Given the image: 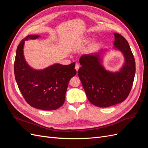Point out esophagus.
<instances>
[{
	"mask_svg": "<svg viewBox=\"0 0 148 148\" xmlns=\"http://www.w3.org/2000/svg\"><path fill=\"white\" fill-rule=\"evenodd\" d=\"M79 68V64H76V65H75V69H76V70H77V71H78V70Z\"/></svg>",
	"mask_w": 148,
	"mask_h": 148,
	"instance_id": "esophagus-1",
	"label": "esophagus"
}]
</instances>
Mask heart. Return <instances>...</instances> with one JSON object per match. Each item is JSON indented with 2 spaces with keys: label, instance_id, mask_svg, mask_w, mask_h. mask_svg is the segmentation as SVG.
I'll return each instance as SVG.
<instances>
[{
  "label": "heart",
  "instance_id": "b5f03b06",
  "mask_svg": "<svg viewBox=\"0 0 148 148\" xmlns=\"http://www.w3.org/2000/svg\"><path fill=\"white\" fill-rule=\"evenodd\" d=\"M91 40V37H86L82 40L81 43H82V44H86L90 42ZM95 42H97V41H95Z\"/></svg>",
  "mask_w": 148,
  "mask_h": 148
}]
</instances>
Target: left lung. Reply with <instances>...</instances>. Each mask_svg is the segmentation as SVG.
I'll return each instance as SVG.
<instances>
[{
    "instance_id": "obj_1",
    "label": "left lung",
    "mask_w": 148,
    "mask_h": 148,
    "mask_svg": "<svg viewBox=\"0 0 148 148\" xmlns=\"http://www.w3.org/2000/svg\"><path fill=\"white\" fill-rule=\"evenodd\" d=\"M113 49L124 57V63L118 71L106 69L103 59L109 49L83 54L79 60L82 65L78 71L88 99L99 107H108L122 102L131 91L135 75V61L128 42L122 35L114 33Z\"/></svg>"
}]
</instances>
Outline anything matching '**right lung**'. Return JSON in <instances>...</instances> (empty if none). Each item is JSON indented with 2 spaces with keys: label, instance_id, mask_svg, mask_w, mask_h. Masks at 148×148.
<instances>
[{
  "label": "right lung",
  "instance_id": "right-lung-1",
  "mask_svg": "<svg viewBox=\"0 0 148 148\" xmlns=\"http://www.w3.org/2000/svg\"><path fill=\"white\" fill-rule=\"evenodd\" d=\"M39 38L38 34L28 35L20 42L14 64L15 77L21 93L31 107L44 110H56L65 102L69 82L77 73L75 63L54 64L41 70L32 68L25 60V42Z\"/></svg>",
  "mask_w": 148,
  "mask_h": 148
}]
</instances>
